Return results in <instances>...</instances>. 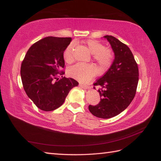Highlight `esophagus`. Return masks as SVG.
Returning <instances> with one entry per match:
<instances>
[{
    "instance_id": "obj_1",
    "label": "esophagus",
    "mask_w": 161,
    "mask_h": 161,
    "mask_svg": "<svg viewBox=\"0 0 161 161\" xmlns=\"http://www.w3.org/2000/svg\"><path fill=\"white\" fill-rule=\"evenodd\" d=\"M79 86H80L81 88H84V89H88V88H89V86H87V85H85V84H81V83H80V84H79Z\"/></svg>"
}]
</instances>
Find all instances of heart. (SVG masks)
I'll return each mask as SVG.
<instances>
[{
    "label": "heart",
    "instance_id": "heart-1",
    "mask_svg": "<svg viewBox=\"0 0 161 161\" xmlns=\"http://www.w3.org/2000/svg\"><path fill=\"white\" fill-rule=\"evenodd\" d=\"M84 46L91 54H93V59L102 68H107L111 66L114 59V54L110 49L105 47L101 42L93 39L86 41ZM73 48V44H70L64 52V59L68 64L72 63L74 60ZM96 73V68L93 65L81 63L75 64L68 69V75L81 82H87L90 81L95 76Z\"/></svg>",
    "mask_w": 161,
    "mask_h": 161
}]
</instances>
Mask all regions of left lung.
I'll list each match as a JSON object with an SVG mask.
<instances>
[{"label":"left lung","mask_w":161,"mask_h":161,"mask_svg":"<svg viewBox=\"0 0 161 161\" xmlns=\"http://www.w3.org/2000/svg\"><path fill=\"white\" fill-rule=\"evenodd\" d=\"M110 43L115 59L110 68L93 84L100 86L99 104L88 106L97 118L108 119L120 114L135 97L138 83V67L129 47L113 36H104ZM95 88V87H93Z\"/></svg>","instance_id":"8db88e82"}]
</instances>
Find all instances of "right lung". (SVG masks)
<instances>
[{
	"mask_svg": "<svg viewBox=\"0 0 161 161\" xmlns=\"http://www.w3.org/2000/svg\"><path fill=\"white\" fill-rule=\"evenodd\" d=\"M71 40L70 37L43 38L30 47L22 61L23 88L41 110L51 111L60 107L70 91L79 84L74 79L63 76V54Z\"/></svg>",
	"mask_w": 161,
	"mask_h": 161,
	"instance_id": "right-lung-1",
	"label": "right lung"
}]
</instances>
